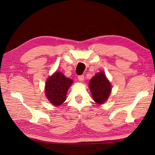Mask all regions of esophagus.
Masks as SVG:
<instances>
[{"instance_id": "34e87169", "label": "esophagus", "mask_w": 155, "mask_h": 155, "mask_svg": "<svg viewBox=\"0 0 155 155\" xmlns=\"http://www.w3.org/2000/svg\"><path fill=\"white\" fill-rule=\"evenodd\" d=\"M79 81H83L84 80V75H79V76L78 77Z\"/></svg>"}]
</instances>
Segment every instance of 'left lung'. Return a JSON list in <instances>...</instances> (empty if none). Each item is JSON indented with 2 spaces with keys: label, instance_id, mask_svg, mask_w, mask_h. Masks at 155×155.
<instances>
[{
  "label": "left lung",
  "instance_id": "8db88e82",
  "mask_svg": "<svg viewBox=\"0 0 155 155\" xmlns=\"http://www.w3.org/2000/svg\"><path fill=\"white\" fill-rule=\"evenodd\" d=\"M93 99L99 104H103L108 99L112 90L110 81L103 71L97 73L89 83Z\"/></svg>",
  "mask_w": 155,
  "mask_h": 155
}]
</instances>
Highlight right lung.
<instances>
[{
  "label": "right lung",
  "mask_w": 155,
  "mask_h": 155,
  "mask_svg": "<svg viewBox=\"0 0 155 155\" xmlns=\"http://www.w3.org/2000/svg\"><path fill=\"white\" fill-rule=\"evenodd\" d=\"M73 80L56 71L49 77L45 84V95L54 106H60L66 99V94Z\"/></svg>",
  "instance_id": "obj_1"
}]
</instances>
